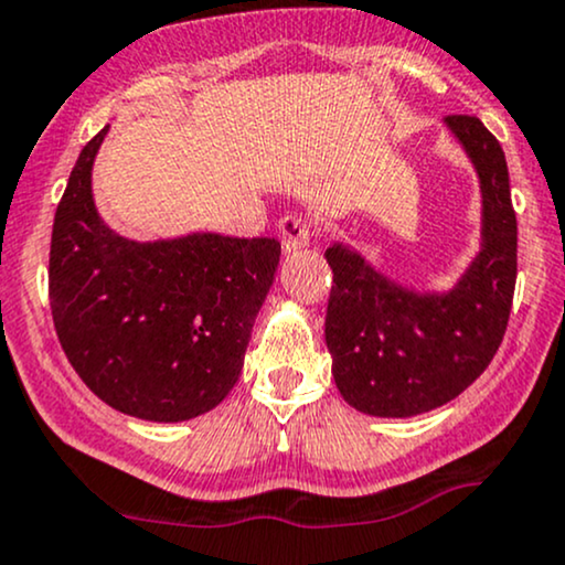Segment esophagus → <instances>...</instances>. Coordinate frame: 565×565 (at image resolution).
<instances>
[{"instance_id":"34e87169","label":"esophagus","mask_w":565,"mask_h":565,"mask_svg":"<svg viewBox=\"0 0 565 565\" xmlns=\"http://www.w3.org/2000/svg\"><path fill=\"white\" fill-rule=\"evenodd\" d=\"M280 243L285 254H296V250L307 248L309 245L307 222L298 216H285L280 222Z\"/></svg>"}]
</instances>
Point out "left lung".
Returning a JSON list of instances; mask_svg holds the SVG:
<instances>
[{
	"label": "left lung",
	"instance_id": "8db88e82",
	"mask_svg": "<svg viewBox=\"0 0 565 565\" xmlns=\"http://www.w3.org/2000/svg\"><path fill=\"white\" fill-rule=\"evenodd\" d=\"M481 188L479 254L447 290L383 275L354 245L324 250L333 269L324 341L333 381L351 407L413 417L460 396L489 367L505 335L519 264L505 152L476 116H447Z\"/></svg>",
	"mask_w": 565,
	"mask_h": 565
}]
</instances>
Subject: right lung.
Here are the masks:
<instances>
[{
    "label": "right lung",
    "mask_w": 565,
    "mask_h": 565,
    "mask_svg": "<svg viewBox=\"0 0 565 565\" xmlns=\"http://www.w3.org/2000/svg\"><path fill=\"white\" fill-rule=\"evenodd\" d=\"M108 129L78 152L57 205L52 320L73 370L105 404L150 423L192 420L241 377L280 243L218 232L148 243L118 235L92 195Z\"/></svg>",
    "instance_id": "right-lung-1"
}]
</instances>
